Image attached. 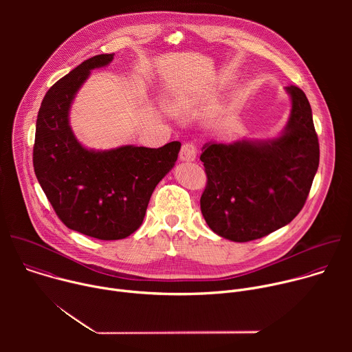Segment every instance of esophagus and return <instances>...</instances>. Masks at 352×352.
Listing matches in <instances>:
<instances>
[{
    "mask_svg": "<svg viewBox=\"0 0 352 352\" xmlns=\"http://www.w3.org/2000/svg\"><path fill=\"white\" fill-rule=\"evenodd\" d=\"M179 159L182 162H193L196 159V147L193 143H185L181 147Z\"/></svg>",
    "mask_w": 352,
    "mask_h": 352,
    "instance_id": "34e87169",
    "label": "esophagus"
}]
</instances>
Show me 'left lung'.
<instances>
[{"label": "left lung", "mask_w": 352, "mask_h": 352, "mask_svg": "<svg viewBox=\"0 0 352 352\" xmlns=\"http://www.w3.org/2000/svg\"><path fill=\"white\" fill-rule=\"evenodd\" d=\"M285 91L291 111L278 136L210 140L202 147L208 185L200 210L226 239L262 238L291 223L305 205L319 167V142L305 93L296 86Z\"/></svg>", "instance_id": "left-lung-1"}]
</instances>
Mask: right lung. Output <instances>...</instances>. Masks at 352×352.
<instances>
[{
	"mask_svg": "<svg viewBox=\"0 0 352 352\" xmlns=\"http://www.w3.org/2000/svg\"><path fill=\"white\" fill-rule=\"evenodd\" d=\"M114 54L83 61L45 93L37 121L33 167L60 220L71 230L103 241L135 232L156 185L178 159L179 142L159 148L124 144L109 150L85 147L69 125V111L82 85Z\"/></svg>",
	"mask_w": 352,
	"mask_h": 352,
	"instance_id": "obj_1",
	"label": "right lung"
}]
</instances>
